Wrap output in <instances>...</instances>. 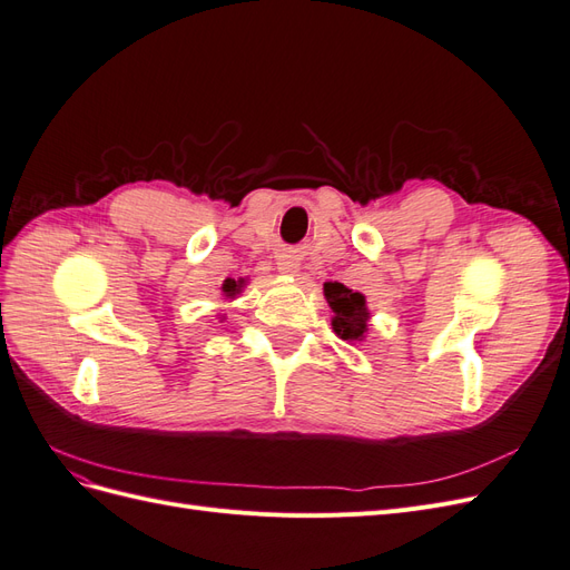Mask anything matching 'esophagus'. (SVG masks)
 <instances>
[{
	"label": "esophagus",
	"instance_id": "esophagus-1",
	"mask_svg": "<svg viewBox=\"0 0 570 570\" xmlns=\"http://www.w3.org/2000/svg\"><path fill=\"white\" fill-rule=\"evenodd\" d=\"M297 268H299V266H297L295 262H292V258H283V262H281V271H285V273H289V275L297 273Z\"/></svg>",
	"mask_w": 570,
	"mask_h": 570
}]
</instances>
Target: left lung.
I'll return each instance as SVG.
<instances>
[{"label": "left lung", "instance_id": "obj_1", "mask_svg": "<svg viewBox=\"0 0 570 570\" xmlns=\"http://www.w3.org/2000/svg\"><path fill=\"white\" fill-rule=\"evenodd\" d=\"M325 299L333 308V327L335 333L342 340H361L364 333L368 331L366 321H368V312H366V299L361 292L350 289L347 285L342 283H325Z\"/></svg>", "mask_w": 570, "mask_h": 570}]
</instances>
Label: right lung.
Masks as SVG:
<instances>
[{"mask_svg": "<svg viewBox=\"0 0 570 570\" xmlns=\"http://www.w3.org/2000/svg\"><path fill=\"white\" fill-rule=\"evenodd\" d=\"M243 283H245V281H237V283H235V281H230V278H228L226 283H223V292H226L228 297H235L237 292H239V287H243Z\"/></svg>", "mask_w": 570, "mask_h": 570, "instance_id": "right-lung-1", "label": "right lung"}]
</instances>
